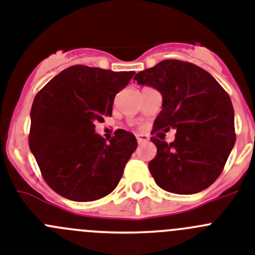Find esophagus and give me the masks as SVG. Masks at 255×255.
Masks as SVG:
<instances>
[{"label": "esophagus", "mask_w": 255, "mask_h": 255, "mask_svg": "<svg viewBox=\"0 0 255 255\" xmlns=\"http://www.w3.org/2000/svg\"><path fill=\"white\" fill-rule=\"evenodd\" d=\"M136 138L138 143H146V142L150 141V137H148L147 134H137Z\"/></svg>", "instance_id": "obj_1"}]
</instances>
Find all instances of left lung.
I'll return each instance as SVG.
<instances>
[{
    "instance_id": "1",
    "label": "left lung",
    "mask_w": 255,
    "mask_h": 255,
    "mask_svg": "<svg viewBox=\"0 0 255 255\" xmlns=\"http://www.w3.org/2000/svg\"><path fill=\"white\" fill-rule=\"evenodd\" d=\"M134 80L162 95L152 132L170 128L176 132L171 143L151 137L157 152L148 169L156 184L176 194H194L210 187L235 144L230 96L207 71L178 59L161 61L137 73Z\"/></svg>"
}]
</instances>
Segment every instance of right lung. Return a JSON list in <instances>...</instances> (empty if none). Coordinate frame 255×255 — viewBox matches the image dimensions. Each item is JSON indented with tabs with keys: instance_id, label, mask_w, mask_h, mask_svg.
I'll return each mask as SVG.
<instances>
[{
	"instance_id": "obj_1",
	"label": "right lung",
	"mask_w": 255,
	"mask_h": 255,
	"mask_svg": "<svg viewBox=\"0 0 255 255\" xmlns=\"http://www.w3.org/2000/svg\"><path fill=\"white\" fill-rule=\"evenodd\" d=\"M134 72L71 66L36 94L29 146L47 184L76 202L113 192L137 147L136 137L117 129L111 141L95 133V122L112 116L114 98Z\"/></svg>"
}]
</instances>
